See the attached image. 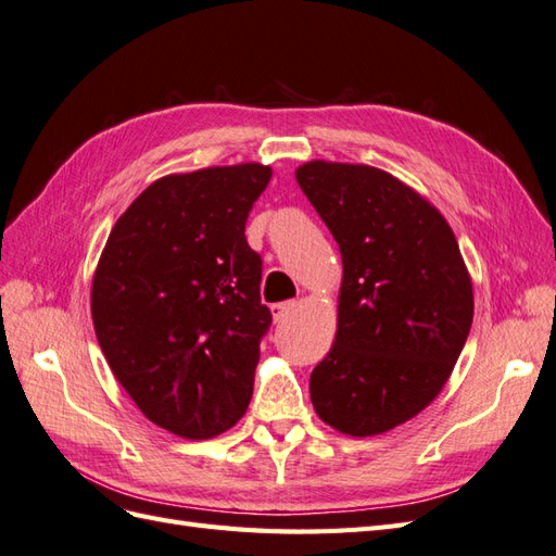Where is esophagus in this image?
<instances>
[{
    "label": "esophagus",
    "mask_w": 556,
    "mask_h": 556,
    "mask_svg": "<svg viewBox=\"0 0 556 556\" xmlns=\"http://www.w3.org/2000/svg\"><path fill=\"white\" fill-rule=\"evenodd\" d=\"M296 301H285V304H274L271 306V315H274V319L276 323H285V319H288L294 311H296Z\"/></svg>",
    "instance_id": "34e87169"
}]
</instances>
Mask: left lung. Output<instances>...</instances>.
I'll return each instance as SVG.
<instances>
[{"label": "left lung", "mask_w": 556, "mask_h": 556, "mask_svg": "<svg viewBox=\"0 0 556 556\" xmlns=\"http://www.w3.org/2000/svg\"><path fill=\"white\" fill-rule=\"evenodd\" d=\"M296 182L339 243L343 280L311 401L331 429L366 439L422 413L473 323V282L441 211L368 164L313 160Z\"/></svg>", "instance_id": "8db88e82"}]
</instances>
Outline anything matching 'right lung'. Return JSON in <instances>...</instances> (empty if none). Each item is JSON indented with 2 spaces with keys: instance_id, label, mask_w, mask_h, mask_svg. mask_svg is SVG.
Wrapping results in <instances>:
<instances>
[{
  "instance_id": "add662e5",
  "label": "right lung",
  "mask_w": 556,
  "mask_h": 556,
  "mask_svg": "<svg viewBox=\"0 0 556 556\" xmlns=\"http://www.w3.org/2000/svg\"><path fill=\"white\" fill-rule=\"evenodd\" d=\"M268 180L260 162L162 176L97 262L99 348L139 410L180 439H213L248 410L271 311L245 220Z\"/></svg>"
}]
</instances>
